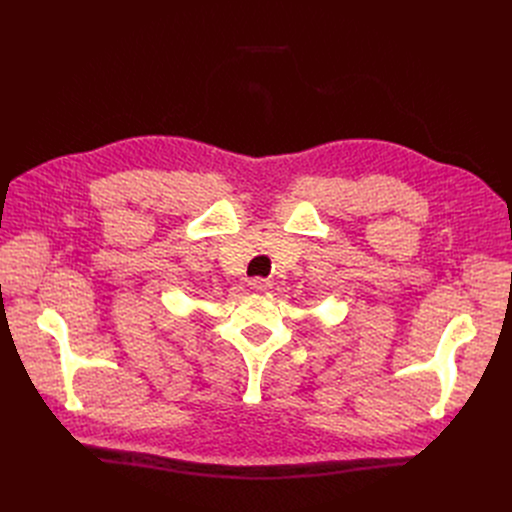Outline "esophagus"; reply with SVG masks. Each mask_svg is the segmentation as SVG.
Masks as SVG:
<instances>
[{
	"instance_id": "1",
	"label": "esophagus",
	"mask_w": 512,
	"mask_h": 512,
	"mask_svg": "<svg viewBox=\"0 0 512 512\" xmlns=\"http://www.w3.org/2000/svg\"><path fill=\"white\" fill-rule=\"evenodd\" d=\"M249 286H251L253 290H270V288H272V282L265 280V278H253V280H249Z\"/></svg>"
}]
</instances>
